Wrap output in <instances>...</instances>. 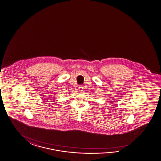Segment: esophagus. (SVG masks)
<instances>
[{
	"label": "esophagus",
	"instance_id": "esophagus-1",
	"mask_svg": "<svg viewBox=\"0 0 161 161\" xmlns=\"http://www.w3.org/2000/svg\"><path fill=\"white\" fill-rule=\"evenodd\" d=\"M83 86L81 85H79V91L80 92H82V91H83Z\"/></svg>",
	"mask_w": 161,
	"mask_h": 161
}]
</instances>
